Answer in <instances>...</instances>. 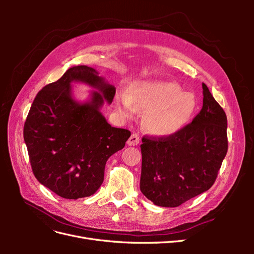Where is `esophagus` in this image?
Returning a JSON list of instances; mask_svg holds the SVG:
<instances>
[{"mask_svg": "<svg viewBox=\"0 0 254 254\" xmlns=\"http://www.w3.org/2000/svg\"><path fill=\"white\" fill-rule=\"evenodd\" d=\"M140 141H141L140 135L137 134V133H135V132H133L131 135H130L129 139H128L127 144L129 146H135V145H137V144L140 143Z\"/></svg>", "mask_w": 254, "mask_h": 254, "instance_id": "34e87169", "label": "esophagus"}]
</instances>
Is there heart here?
Returning a JSON list of instances; mask_svg holds the SVG:
<instances>
[{
	"instance_id": "b5f03b06",
	"label": "heart",
	"mask_w": 254,
	"mask_h": 254,
	"mask_svg": "<svg viewBox=\"0 0 254 254\" xmlns=\"http://www.w3.org/2000/svg\"><path fill=\"white\" fill-rule=\"evenodd\" d=\"M130 94L119 91L117 106L125 118L137 110L146 112V130L156 136L178 133L193 119L197 108L195 96L173 81H140L130 86Z\"/></svg>"
}]
</instances>
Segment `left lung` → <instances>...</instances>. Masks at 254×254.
<instances>
[{"label": "left lung", "mask_w": 254, "mask_h": 254, "mask_svg": "<svg viewBox=\"0 0 254 254\" xmlns=\"http://www.w3.org/2000/svg\"><path fill=\"white\" fill-rule=\"evenodd\" d=\"M203 105L171 136H144L140 190L156 205L179 206L209 190L228 151L227 115L202 83Z\"/></svg>", "instance_id": "8db88e82"}]
</instances>
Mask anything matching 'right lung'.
Wrapping results in <instances>:
<instances>
[{
  "mask_svg": "<svg viewBox=\"0 0 254 254\" xmlns=\"http://www.w3.org/2000/svg\"><path fill=\"white\" fill-rule=\"evenodd\" d=\"M95 87L87 103L76 102L70 83ZM115 88L87 65L70 67L38 92L24 124L32 170L41 184L65 199L93 195L102 186L106 162L124 148L131 132L107 123L99 111L111 104Z\"/></svg>",
  "mask_w": 254,
  "mask_h": 254,
  "instance_id": "right-lung-1",
  "label": "right lung"
}]
</instances>
